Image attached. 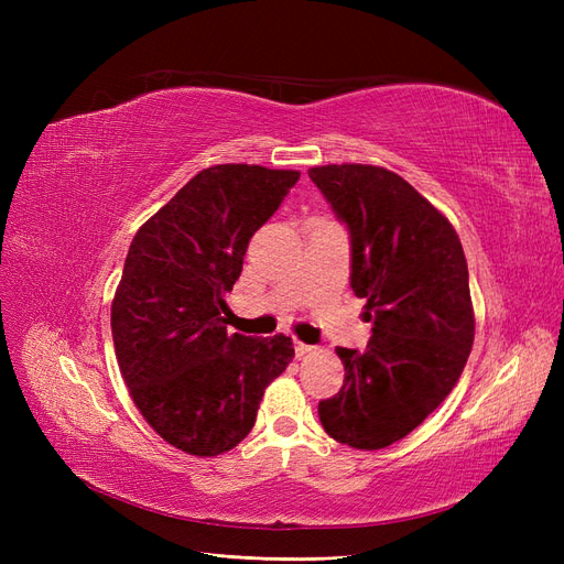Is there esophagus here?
I'll use <instances>...</instances> for the list:
<instances>
[{
    "label": "esophagus",
    "instance_id": "1",
    "mask_svg": "<svg viewBox=\"0 0 564 564\" xmlns=\"http://www.w3.org/2000/svg\"><path fill=\"white\" fill-rule=\"evenodd\" d=\"M294 350H296V357H303V355L313 352L315 348H313V346H308V344H301V340H296V344H294Z\"/></svg>",
    "mask_w": 564,
    "mask_h": 564
}]
</instances>
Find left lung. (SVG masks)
<instances>
[{
	"label": "left lung",
	"instance_id": "8db88e82",
	"mask_svg": "<svg viewBox=\"0 0 564 564\" xmlns=\"http://www.w3.org/2000/svg\"><path fill=\"white\" fill-rule=\"evenodd\" d=\"M311 181L350 235V286L367 301V350L336 348L346 379L317 414L334 440L383 449L440 406L473 348L464 247L449 220L381 166H313Z\"/></svg>",
	"mask_w": 564,
	"mask_h": 564
}]
</instances>
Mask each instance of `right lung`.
<instances>
[{"mask_svg": "<svg viewBox=\"0 0 564 564\" xmlns=\"http://www.w3.org/2000/svg\"><path fill=\"white\" fill-rule=\"evenodd\" d=\"M299 176L249 164L204 169L129 247L110 317L119 371L145 421L187 454L216 456L242 442L265 386L292 362V338L228 334L220 313L251 235Z\"/></svg>", "mask_w": 564, "mask_h": 564, "instance_id": "add662e5", "label": "right lung"}]
</instances>
